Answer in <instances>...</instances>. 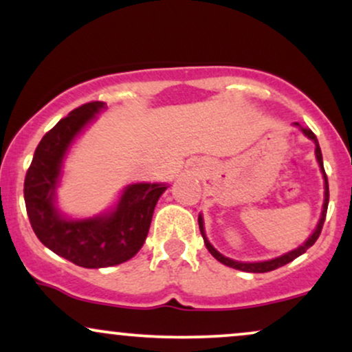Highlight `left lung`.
Segmentation results:
<instances>
[{"label": "left lung", "instance_id": "obj_1", "mask_svg": "<svg viewBox=\"0 0 352 352\" xmlns=\"http://www.w3.org/2000/svg\"><path fill=\"white\" fill-rule=\"evenodd\" d=\"M300 125V124H296ZM302 132H305L306 135L309 137L311 140H313L314 144H316V159L319 162V167H321L322 170V175H324V205H322V215H321V220H319L318 223V228L314 230L313 235L309 236V240L306 241L305 245L300 246V248L293 250V252L283 254L280 258H274V260H270V261H261V263H240V261H235V260H230V258L223 256V254H220L217 252L215 248H213L212 245H210V241L207 240V236H205V232H204V220H201V217H199V227H200V232H201V236H204V241L205 245H207L208 252L213 254V256L217 258L220 263L230 266V268H235V270H241V272H248V273H266V272H273V270L280 268V266H285L288 265L289 261H293L294 258H298L300 254H302L306 252V250L309 248V246H313L316 243V240L321 235V230H322V225H324V218H326V212H328V201H329V185H328V177H326V172H324V165H322V153H321V148H319V144H318V139L316 135L313 134V131H309V129H302Z\"/></svg>", "mask_w": 352, "mask_h": 352}]
</instances>
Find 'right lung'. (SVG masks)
I'll return each mask as SVG.
<instances>
[{
	"mask_svg": "<svg viewBox=\"0 0 352 352\" xmlns=\"http://www.w3.org/2000/svg\"><path fill=\"white\" fill-rule=\"evenodd\" d=\"M106 104H82L46 132L36 147L24 179L30 223L44 246L82 268H106L131 260L142 248L157 200L165 185L135 184L125 188L116 212L89 220L67 221L52 204L63 157L80 129Z\"/></svg>",
	"mask_w": 352,
	"mask_h": 352,
	"instance_id": "1",
	"label": "right lung"
}]
</instances>
